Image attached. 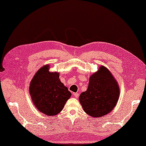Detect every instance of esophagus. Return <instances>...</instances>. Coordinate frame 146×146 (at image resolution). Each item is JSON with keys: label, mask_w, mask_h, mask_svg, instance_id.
I'll return each mask as SVG.
<instances>
[{"label": "esophagus", "mask_w": 146, "mask_h": 146, "mask_svg": "<svg viewBox=\"0 0 146 146\" xmlns=\"http://www.w3.org/2000/svg\"><path fill=\"white\" fill-rule=\"evenodd\" d=\"M73 95H74V96L75 98H76L79 96V94L78 93H74Z\"/></svg>", "instance_id": "esophagus-1"}]
</instances>
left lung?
Segmentation results:
<instances>
[{
    "instance_id": "left-lung-1",
    "label": "left lung",
    "mask_w": 146,
    "mask_h": 146,
    "mask_svg": "<svg viewBox=\"0 0 146 146\" xmlns=\"http://www.w3.org/2000/svg\"><path fill=\"white\" fill-rule=\"evenodd\" d=\"M120 90L111 72L100 66L90 76L86 91L82 92L79 101L87 114L100 117L111 112L117 104Z\"/></svg>"
}]
</instances>
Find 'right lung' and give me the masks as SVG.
I'll return each instance as SVG.
<instances>
[{"label": "right lung", "mask_w": 146, "mask_h": 146, "mask_svg": "<svg viewBox=\"0 0 146 146\" xmlns=\"http://www.w3.org/2000/svg\"><path fill=\"white\" fill-rule=\"evenodd\" d=\"M59 72L50 71V64L41 67L34 76L29 92L34 105L40 112L52 116L62 110L72 94L61 82Z\"/></svg>", "instance_id": "right-lung-1"}]
</instances>
